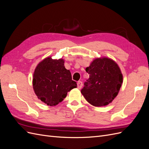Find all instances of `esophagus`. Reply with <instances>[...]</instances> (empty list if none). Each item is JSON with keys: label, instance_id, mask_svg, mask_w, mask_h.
I'll return each instance as SVG.
<instances>
[{"label": "esophagus", "instance_id": "obj_1", "mask_svg": "<svg viewBox=\"0 0 149 149\" xmlns=\"http://www.w3.org/2000/svg\"><path fill=\"white\" fill-rule=\"evenodd\" d=\"M77 86L78 89H81L83 86V83L81 81H78L77 83Z\"/></svg>", "mask_w": 149, "mask_h": 149}]
</instances>
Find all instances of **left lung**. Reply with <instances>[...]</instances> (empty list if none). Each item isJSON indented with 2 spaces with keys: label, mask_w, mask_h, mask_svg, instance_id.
Returning a JSON list of instances; mask_svg holds the SVG:
<instances>
[{
  "label": "left lung",
  "mask_w": 149,
  "mask_h": 149,
  "mask_svg": "<svg viewBox=\"0 0 149 149\" xmlns=\"http://www.w3.org/2000/svg\"><path fill=\"white\" fill-rule=\"evenodd\" d=\"M86 71L89 78L81 93L86 101L96 107L112 102L123 83V75L117 63L109 58H97L86 68Z\"/></svg>",
  "instance_id": "left-lung-1"
}]
</instances>
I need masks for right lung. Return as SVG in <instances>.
Returning a JSON list of instances; mask_svg holds the SVG:
<instances>
[{
	"label": "right lung",
	"mask_w": 149,
	"mask_h": 149,
	"mask_svg": "<svg viewBox=\"0 0 149 149\" xmlns=\"http://www.w3.org/2000/svg\"><path fill=\"white\" fill-rule=\"evenodd\" d=\"M65 60L48 56L35 68L33 88L39 100L48 106H53L63 101L68 92L77 87L72 80L71 72L65 67Z\"/></svg>",
	"instance_id": "add662e5"
}]
</instances>
